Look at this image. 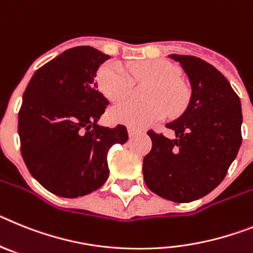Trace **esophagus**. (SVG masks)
<instances>
[{
    "instance_id": "1",
    "label": "esophagus",
    "mask_w": 253,
    "mask_h": 253,
    "mask_svg": "<svg viewBox=\"0 0 253 253\" xmlns=\"http://www.w3.org/2000/svg\"><path fill=\"white\" fill-rule=\"evenodd\" d=\"M141 132H142L141 129L133 128V127H128V135H129V137H133V136L139 135V133H141Z\"/></svg>"
}]
</instances>
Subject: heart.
<instances>
[{"label": "heart", "mask_w": 253, "mask_h": 253, "mask_svg": "<svg viewBox=\"0 0 253 253\" xmlns=\"http://www.w3.org/2000/svg\"><path fill=\"white\" fill-rule=\"evenodd\" d=\"M128 71L122 63L111 61L103 63L96 72L98 87L112 102L127 98L133 89V80L153 84L146 96L150 102L146 104L126 100L112 107L109 117L113 122L140 128L163 120L167 113L177 117L186 111L190 90L178 80L179 70L173 63L164 60L140 61L129 63Z\"/></svg>", "instance_id": "heart-1"}]
</instances>
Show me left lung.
I'll list each match as a JSON object with an SVG mask.
<instances>
[{
  "label": "left lung",
  "instance_id": "left-lung-1",
  "mask_svg": "<svg viewBox=\"0 0 253 253\" xmlns=\"http://www.w3.org/2000/svg\"><path fill=\"white\" fill-rule=\"evenodd\" d=\"M170 58L181 63L192 95L186 112L167 125L174 139L148 131L153 146L142 173L154 193L190 203L211 192L227 175L242 142V108L229 81L214 66L193 56Z\"/></svg>",
  "mask_w": 253,
  "mask_h": 253
}]
</instances>
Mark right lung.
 Instances as JSON below:
<instances>
[{
  "instance_id": "obj_1",
  "label": "right lung",
  "mask_w": 253,
  "mask_h": 253,
  "mask_svg": "<svg viewBox=\"0 0 253 253\" xmlns=\"http://www.w3.org/2000/svg\"><path fill=\"white\" fill-rule=\"evenodd\" d=\"M109 58L93 47L65 50L35 71L23 95L17 131L30 174L57 196L93 192L109 175L107 153L128 139L127 128L96 124L109 102L96 90Z\"/></svg>"
}]
</instances>
